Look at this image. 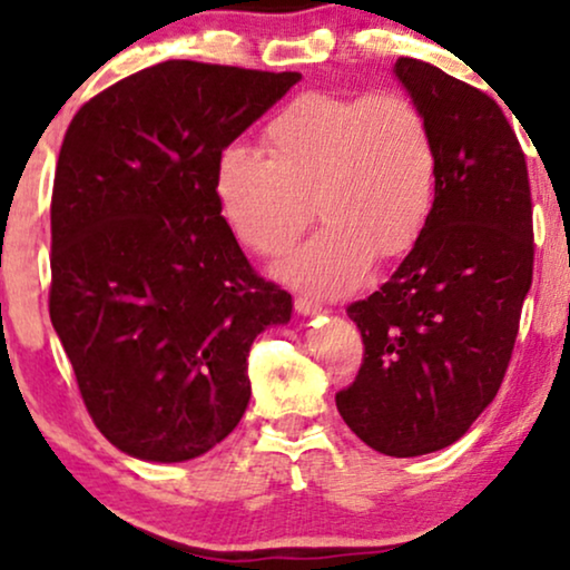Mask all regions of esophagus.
<instances>
[{"label":"esophagus","mask_w":570,"mask_h":570,"mask_svg":"<svg viewBox=\"0 0 570 570\" xmlns=\"http://www.w3.org/2000/svg\"><path fill=\"white\" fill-rule=\"evenodd\" d=\"M294 307H297V313H302V315H313V313H321L323 309V305H321V299H315V297H294Z\"/></svg>","instance_id":"esophagus-1"}]
</instances>
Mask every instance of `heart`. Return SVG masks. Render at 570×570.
<instances>
[{
    "label": "heart",
    "mask_w": 570,
    "mask_h": 570,
    "mask_svg": "<svg viewBox=\"0 0 570 570\" xmlns=\"http://www.w3.org/2000/svg\"><path fill=\"white\" fill-rule=\"evenodd\" d=\"M268 160L228 147L215 194L236 239L278 257L315 213L326 223L286 257L281 276L318 294L350 292L373 257L415 247L434 210L439 155L426 112L394 89L307 91L263 128Z\"/></svg>",
    "instance_id": "heart-1"
}]
</instances>
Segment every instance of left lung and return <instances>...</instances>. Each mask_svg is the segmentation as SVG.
<instances>
[{"label":"left lung","instance_id":"left-lung-1","mask_svg":"<svg viewBox=\"0 0 570 570\" xmlns=\"http://www.w3.org/2000/svg\"><path fill=\"white\" fill-rule=\"evenodd\" d=\"M394 73L434 131V210L392 278L347 307L363 363L336 407L376 452L415 458L458 442L500 392L534 276V220L502 107L413 57Z\"/></svg>","mask_w":570,"mask_h":570}]
</instances>
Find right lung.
<instances>
[{"label":"right lung","mask_w":570,"mask_h":570,"mask_svg":"<svg viewBox=\"0 0 570 570\" xmlns=\"http://www.w3.org/2000/svg\"><path fill=\"white\" fill-rule=\"evenodd\" d=\"M299 73L168 60L107 86L65 131L52 189L49 318L94 426L181 463L249 402L255 336L292 294L257 276L215 194L223 149Z\"/></svg>","instance_id":"obj_1"}]
</instances>
